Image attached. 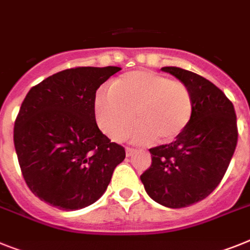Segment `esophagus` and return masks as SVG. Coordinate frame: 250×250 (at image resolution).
I'll return each instance as SVG.
<instances>
[{"label": "esophagus", "mask_w": 250, "mask_h": 250, "mask_svg": "<svg viewBox=\"0 0 250 250\" xmlns=\"http://www.w3.org/2000/svg\"><path fill=\"white\" fill-rule=\"evenodd\" d=\"M138 150H136V148H132V147H127L125 148V155L127 156H132L133 154H136Z\"/></svg>", "instance_id": "1"}]
</instances>
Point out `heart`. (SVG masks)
Returning a JSON list of instances; mask_svg holds the SVG:
<instances>
[{
    "label": "heart",
    "instance_id": "1",
    "mask_svg": "<svg viewBox=\"0 0 250 250\" xmlns=\"http://www.w3.org/2000/svg\"><path fill=\"white\" fill-rule=\"evenodd\" d=\"M193 109L192 93L183 81L154 71L125 73L95 98L96 122L114 141L128 135L136 122L132 138L137 144L173 142L189 125Z\"/></svg>",
    "mask_w": 250,
    "mask_h": 250
}]
</instances>
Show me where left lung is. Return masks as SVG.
Instances as JSON below:
<instances>
[{
	"label": "left lung",
	"instance_id": "obj_1",
	"mask_svg": "<svg viewBox=\"0 0 250 250\" xmlns=\"http://www.w3.org/2000/svg\"><path fill=\"white\" fill-rule=\"evenodd\" d=\"M183 81L193 96L186 131L167 145L150 148L151 167L141 175L148 196L169 208L205 200L225 175L238 142L232 103L205 77L179 67H163Z\"/></svg>",
	"mask_w": 250,
	"mask_h": 250
}]
</instances>
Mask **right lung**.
<instances>
[{
	"label": "right lung",
	"instance_id": "right-lung-1",
	"mask_svg": "<svg viewBox=\"0 0 250 250\" xmlns=\"http://www.w3.org/2000/svg\"><path fill=\"white\" fill-rule=\"evenodd\" d=\"M119 67H76L33 86L14 127L19 165L29 189L64 211L93 205L104 194L121 145L103 135L95 121V94Z\"/></svg>",
	"mask_w": 250,
	"mask_h": 250
}]
</instances>
